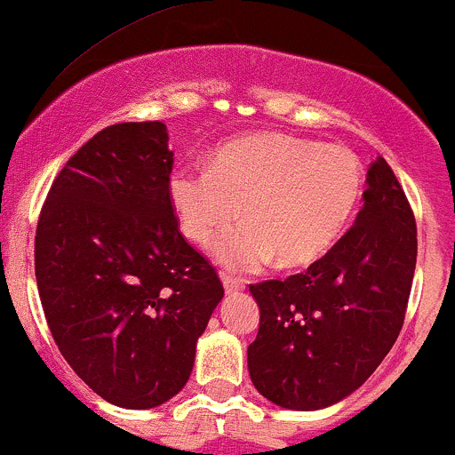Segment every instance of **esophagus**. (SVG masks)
<instances>
[{
  "label": "esophagus",
  "mask_w": 455,
  "mask_h": 455,
  "mask_svg": "<svg viewBox=\"0 0 455 455\" xmlns=\"http://www.w3.org/2000/svg\"><path fill=\"white\" fill-rule=\"evenodd\" d=\"M223 288H226L228 295H234V292H241L243 288H245V282L243 280H236V277H229V275H223Z\"/></svg>",
  "instance_id": "34e87169"
}]
</instances>
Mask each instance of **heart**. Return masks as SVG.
<instances>
[{"instance_id":"heart-1","label":"heart","mask_w":455,"mask_h":455,"mask_svg":"<svg viewBox=\"0 0 455 455\" xmlns=\"http://www.w3.org/2000/svg\"><path fill=\"white\" fill-rule=\"evenodd\" d=\"M364 188L358 156L291 134H256L214 151L208 169L178 167L169 202L188 241L206 245L234 271H258L271 260L299 268L321 260L343 238Z\"/></svg>"}]
</instances>
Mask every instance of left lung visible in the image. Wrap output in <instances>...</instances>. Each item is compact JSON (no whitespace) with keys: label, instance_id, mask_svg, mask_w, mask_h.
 Wrapping results in <instances>:
<instances>
[{"label":"left lung","instance_id":"left-lung-1","mask_svg":"<svg viewBox=\"0 0 455 455\" xmlns=\"http://www.w3.org/2000/svg\"><path fill=\"white\" fill-rule=\"evenodd\" d=\"M354 228L306 273L251 284L260 307L247 366L280 408L321 410L371 378L403 325L417 267V223L384 158L366 173Z\"/></svg>","mask_w":455,"mask_h":455}]
</instances>
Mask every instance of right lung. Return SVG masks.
Returning <instances> with one entry per match:
<instances>
[{
  "label": "right lung",
  "mask_w": 455,
  "mask_h": 455,
  "mask_svg": "<svg viewBox=\"0 0 455 455\" xmlns=\"http://www.w3.org/2000/svg\"><path fill=\"white\" fill-rule=\"evenodd\" d=\"M163 121L116 124L52 184L34 241L38 295L58 349L108 403L148 410L184 388L223 299L169 202Z\"/></svg>",
  "instance_id": "1"
}]
</instances>
